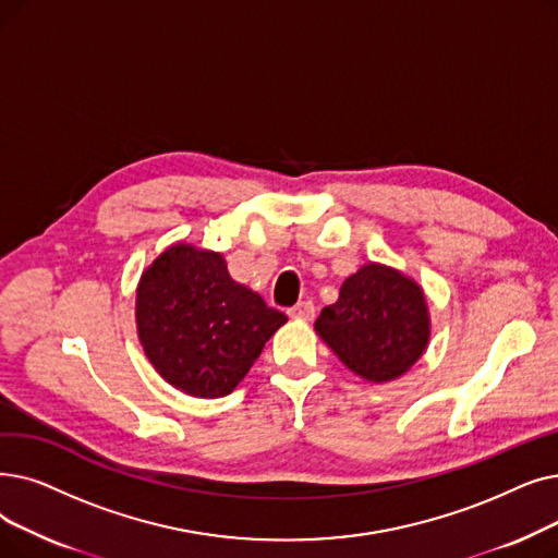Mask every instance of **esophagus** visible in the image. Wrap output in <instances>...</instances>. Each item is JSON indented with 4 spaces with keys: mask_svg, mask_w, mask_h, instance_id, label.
I'll use <instances>...</instances> for the list:
<instances>
[{
    "mask_svg": "<svg viewBox=\"0 0 558 558\" xmlns=\"http://www.w3.org/2000/svg\"><path fill=\"white\" fill-rule=\"evenodd\" d=\"M314 303L312 301H301V303H296L294 307H289V317L292 319H299V322H312L314 319Z\"/></svg>",
    "mask_w": 558,
    "mask_h": 558,
    "instance_id": "obj_1",
    "label": "esophagus"
}]
</instances>
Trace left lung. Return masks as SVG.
<instances>
[{"mask_svg":"<svg viewBox=\"0 0 558 558\" xmlns=\"http://www.w3.org/2000/svg\"><path fill=\"white\" fill-rule=\"evenodd\" d=\"M314 330L344 365L369 383L403 376L426 351L430 319L424 289L369 262L349 276Z\"/></svg>","mask_w":558,"mask_h":558,"instance_id":"1","label":"left lung"}]
</instances>
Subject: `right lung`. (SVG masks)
Masks as SVG:
<instances>
[{"instance_id": "obj_1", "label": "right lung", "mask_w": 558, "mask_h": 558, "mask_svg": "<svg viewBox=\"0 0 558 558\" xmlns=\"http://www.w3.org/2000/svg\"><path fill=\"white\" fill-rule=\"evenodd\" d=\"M287 322L230 278L223 255L166 248L136 289V330L157 374L198 399L230 395Z\"/></svg>"}]
</instances>
